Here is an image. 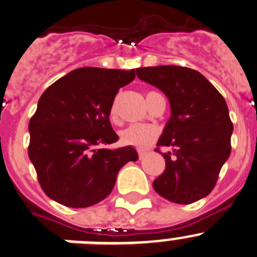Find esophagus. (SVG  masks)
Returning <instances> with one entry per match:
<instances>
[{
  "mask_svg": "<svg viewBox=\"0 0 257 257\" xmlns=\"http://www.w3.org/2000/svg\"><path fill=\"white\" fill-rule=\"evenodd\" d=\"M138 154H139V159H144V158H146V156H147V152L143 151V149H139Z\"/></svg>",
  "mask_w": 257,
  "mask_h": 257,
  "instance_id": "34e87169",
  "label": "esophagus"
}]
</instances>
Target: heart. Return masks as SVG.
<instances>
[{
    "instance_id": "1",
    "label": "heart",
    "mask_w": 257,
    "mask_h": 257,
    "mask_svg": "<svg viewBox=\"0 0 257 257\" xmlns=\"http://www.w3.org/2000/svg\"><path fill=\"white\" fill-rule=\"evenodd\" d=\"M153 94V91L147 94V96ZM111 116H115L116 114V104L114 103L111 106ZM157 129L154 126L148 125V124H132L126 126L125 129L120 132V141L126 146L138 147V148H144L149 146L152 142L156 139Z\"/></svg>"
}]
</instances>
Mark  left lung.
Returning a JSON list of instances; mask_svg holds the SVG:
<instances>
[{
	"instance_id": "8db88e82",
	"label": "left lung",
	"mask_w": 257,
	"mask_h": 257,
	"mask_svg": "<svg viewBox=\"0 0 257 257\" xmlns=\"http://www.w3.org/2000/svg\"><path fill=\"white\" fill-rule=\"evenodd\" d=\"M142 81L163 91L171 116L159 137L166 169L154 179V191L166 200L188 205L206 197L215 187L231 153L227 104L201 73L174 65L137 69Z\"/></svg>"
}]
</instances>
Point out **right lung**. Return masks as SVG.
<instances>
[{
  "instance_id": "1",
  "label": "right lung",
  "mask_w": 257,
  "mask_h": 257,
  "mask_svg": "<svg viewBox=\"0 0 257 257\" xmlns=\"http://www.w3.org/2000/svg\"><path fill=\"white\" fill-rule=\"evenodd\" d=\"M136 70L80 68L50 85L29 123V158L44 192L73 208L96 205L113 191L128 162L138 161L131 146L104 148L119 139L109 115L119 89Z\"/></svg>"
}]
</instances>
